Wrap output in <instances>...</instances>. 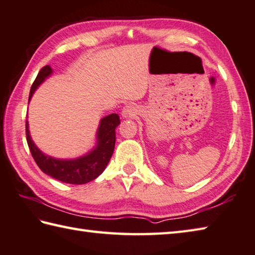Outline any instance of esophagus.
Returning <instances> with one entry per match:
<instances>
[{
	"label": "esophagus",
	"instance_id": "obj_1",
	"mask_svg": "<svg viewBox=\"0 0 255 255\" xmlns=\"http://www.w3.org/2000/svg\"><path fill=\"white\" fill-rule=\"evenodd\" d=\"M122 115H123V117H125V118L130 117V116L132 115V107H131V106H126V107L123 109Z\"/></svg>",
	"mask_w": 255,
	"mask_h": 255
}]
</instances>
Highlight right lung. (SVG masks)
I'll use <instances>...</instances> for the list:
<instances>
[{
	"label": "right lung",
	"mask_w": 255,
	"mask_h": 255,
	"mask_svg": "<svg viewBox=\"0 0 255 255\" xmlns=\"http://www.w3.org/2000/svg\"><path fill=\"white\" fill-rule=\"evenodd\" d=\"M50 66L41 69L31 87L29 101L34 91L47 78L52 75ZM120 119L117 114H112L100 120L96 135V146L83 156L72 159H60L45 155L33 142L30 135L29 123H25L26 141L36 165L44 174L67 184H86L96 179L107 167L116 143V128L119 126Z\"/></svg>",
	"instance_id": "add662e5"
}]
</instances>
